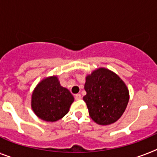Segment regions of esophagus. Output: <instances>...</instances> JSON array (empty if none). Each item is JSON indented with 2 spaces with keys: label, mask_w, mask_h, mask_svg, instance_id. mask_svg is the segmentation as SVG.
Segmentation results:
<instances>
[{
  "label": "esophagus",
  "mask_w": 157,
  "mask_h": 157,
  "mask_svg": "<svg viewBox=\"0 0 157 157\" xmlns=\"http://www.w3.org/2000/svg\"><path fill=\"white\" fill-rule=\"evenodd\" d=\"M75 98L76 100H79V99H81V94H75Z\"/></svg>",
  "instance_id": "1"
}]
</instances>
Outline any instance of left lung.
I'll use <instances>...</instances> for the list:
<instances>
[{
    "label": "left lung",
    "instance_id": "8db88e82",
    "mask_svg": "<svg viewBox=\"0 0 157 157\" xmlns=\"http://www.w3.org/2000/svg\"><path fill=\"white\" fill-rule=\"evenodd\" d=\"M84 89L89 115L100 125L116 122L124 114L129 100V91L121 78L106 68H99L86 76Z\"/></svg>",
    "mask_w": 157,
    "mask_h": 157
}]
</instances>
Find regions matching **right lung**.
<instances>
[{
	"instance_id": "obj_1",
	"label": "right lung",
	"mask_w": 157,
	"mask_h": 157,
	"mask_svg": "<svg viewBox=\"0 0 157 157\" xmlns=\"http://www.w3.org/2000/svg\"><path fill=\"white\" fill-rule=\"evenodd\" d=\"M74 97L60 85L57 76L41 80L32 94L31 107L36 116L47 122H55L68 113Z\"/></svg>"
}]
</instances>
